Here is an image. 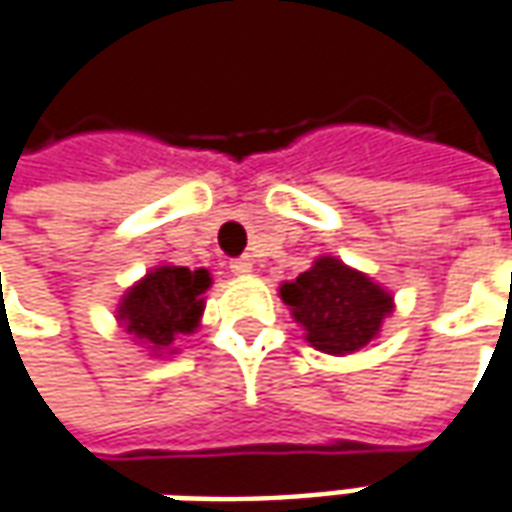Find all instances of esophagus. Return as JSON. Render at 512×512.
<instances>
[{
  "label": "esophagus",
  "mask_w": 512,
  "mask_h": 512,
  "mask_svg": "<svg viewBox=\"0 0 512 512\" xmlns=\"http://www.w3.org/2000/svg\"><path fill=\"white\" fill-rule=\"evenodd\" d=\"M229 269H232L235 274H249L252 269H255V263H252L249 257H235V260L229 263Z\"/></svg>",
  "instance_id": "34e87169"
}]
</instances>
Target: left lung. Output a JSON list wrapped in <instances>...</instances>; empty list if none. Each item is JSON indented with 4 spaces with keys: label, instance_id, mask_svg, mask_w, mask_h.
I'll return each mask as SVG.
<instances>
[{
    "label": "left lung",
    "instance_id": "1",
    "mask_svg": "<svg viewBox=\"0 0 512 512\" xmlns=\"http://www.w3.org/2000/svg\"><path fill=\"white\" fill-rule=\"evenodd\" d=\"M280 297L306 328V340L326 354H351L368 345L394 309L388 291L334 257H320L294 283H283Z\"/></svg>",
    "mask_w": 512,
    "mask_h": 512
}]
</instances>
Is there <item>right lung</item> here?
<instances>
[{"mask_svg": "<svg viewBox=\"0 0 512 512\" xmlns=\"http://www.w3.org/2000/svg\"><path fill=\"white\" fill-rule=\"evenodd\" d=\"M212 277L206 269L189 272L186 266L152 269L138 286L127 291L118 317L127 331L150 348H167L178 334H189L198 326L203 311V291Z\"/></svg>", "mask_w": 512, "mask_h": 512, "instance_id": "obj_1", "label": "right lung"}]
</instances>
